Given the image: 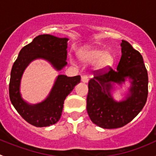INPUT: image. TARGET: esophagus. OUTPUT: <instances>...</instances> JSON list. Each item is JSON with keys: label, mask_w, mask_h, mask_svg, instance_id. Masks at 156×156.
Returning <instances> with one entry per match:
<instances>
[{"label": "esophagus", "mask_w": 156, "mask_h": 156, "mask_svg": "<svg viewBox=\"0 0 156 156\" xmlns=\"http://www.w3.org/2000/svg\"><path fill=\"white\" fill-rule=\"evenodd\" d=\"M88 77L87 75H83V76H81V81L84 83H87L88 82Z\"/></svg>", "instance_id": "1"}]
</instances>
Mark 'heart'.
Returning <instances> with one entry per match:
<instances>
[{
	"mask_svg": "<svg viewBox=\"0 0 156 156\" xmlns=\"http://www.w3.org/2000/svg\"><path fill=\"white\" fill-rule=\"evenodd\" d=\"M79 59L83 63L92 64L97 71H103L111 66L114 62V55L99 48H89L79 53Z\"/></svg>",
	"mask_w": 156,
	"mask_h": 156,
	"instance_id": "b5f03b06",
	"label": "heart"
}]
</instances>
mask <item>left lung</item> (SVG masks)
<instances>
[{
  "label": "left lung",
  "mask_w": 156,
  "mask_h": 156,
  "mask_svg": "<svg viewBox=\"0 0 156 156\" xmlns=\"http://www.w3.org/2000/svg\"><path fill=\"white\" fill-rule=\"evenodd\" d=\"M122 57L117 70L96 73L88 83L87 111L93 123L106 129L122 127L131 122L145 106L148 96V73L142 55L122 40ZM127 77L132 87L125 100L115 101L111 94L114 83L121 84Z\"/></svg>",
  "instance_id": "8db88e82"
}]
</instances>
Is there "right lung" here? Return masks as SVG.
<instances>
[{"label":"right lung","mask_w":156,"mask_h":156,"mask_svg":"<svg viewBox=\"0 0 156 156\" xmlns=\"http://www.w3.org/2000/svg\"><path fill=\"white\" fill-rule=\"evenodd\" d=\"M66 37H57L50 34H41L20 50L13 63L10 74L9 94L12 106L19 114L31 125L48 127L54 125L61 117L64 100L81 81V76L67 77L59 75L46 100L31 105L22 98L20 92L22 75L31 61L44 59L50 62L56 70L67 65Z\"/></svg>","instance_id":"1"}]
</instances>
